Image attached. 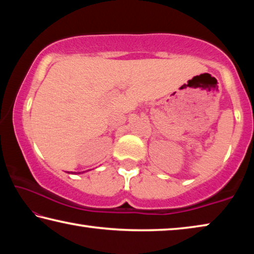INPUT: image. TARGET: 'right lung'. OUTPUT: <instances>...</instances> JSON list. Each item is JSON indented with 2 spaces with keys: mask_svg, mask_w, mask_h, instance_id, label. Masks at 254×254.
<instances>
[{
  "mask_svg": "<svg viewBox=\"0 0 254 254\" xmlns=\"http://www.w3.org/2000/svg\"><path fill=\"white\" fill-rule=\"evenodd\" d=\"M71 174H72V173H71ZM78 174H80V173H78Z\"/></svg>",
  "mask_w": 254,
  "mask_h": 254,
  "instance_id": "1",
  "label": "right lung"
}]
</instances>
